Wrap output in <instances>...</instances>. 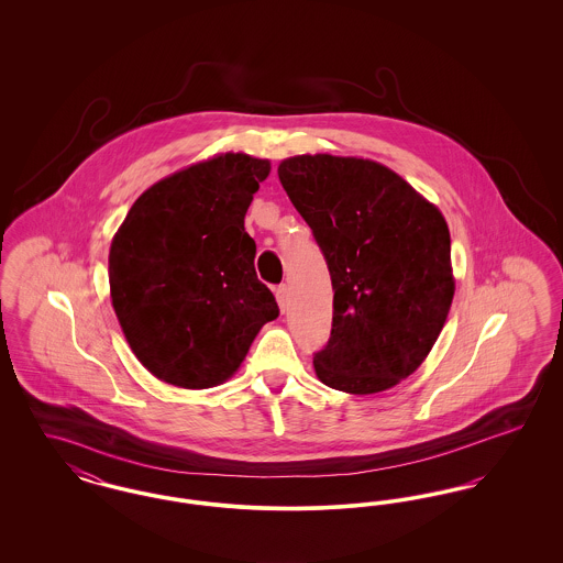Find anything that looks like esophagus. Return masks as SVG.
I'll use <instances>...</instances> for the list:
<instances>
[{"label": "esophagus", "instance_id": "34e87169", "mask_svg": "<svg viewBox=\"0 0 563 563\" xmlns=\"http://www.w3.org/2000/svg\"><path fill=\"white\" fill-rule=\"evenodd\" d=\"M276 301H278L280 310L285 312L287 306H289V287H287V285H278V287H276Z\"/></svg>", "mask_w": 563, "mask_h": 563}]
</instances>
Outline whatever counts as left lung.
<instances>
[{"label": "left lung", "mask_w": 563, "mask_h": 563, "mask_svg": "<svg viewBox=\"0 0 563 563\" xmlns=\"http://www.w3.org/2000/svg\"><path fill=\"white\" fill-rule=\"evenodd\" d=\"M278 179L335 291L329 342L314 352L319 379L352 395L397 386L427 358L454 299L443 214L374 161L306 154L280 162Z\"/></svg>", "instance_id": "left-lung-1"}]
</instances>
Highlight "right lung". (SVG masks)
Returning <instances> with one entry per match:
<instances>
[{
    "mask_svg": "<svg viewBox=\"0 0 563 563\" xmlns=\"http://www.w3.org/2000/svg\"><path fill=\"white\" fill-rule=\"evenodd\" d=\"M268 173V161L246 154L191 164L143 191L111 241L115 317L143 367L166 384H223L278 317L244 232Z\"/></svg>",
    "mask_w": 563,
    "mask_h": 563,
    "instance_id": "add662e5",
    "label": "right lung"
}]
</instances>
